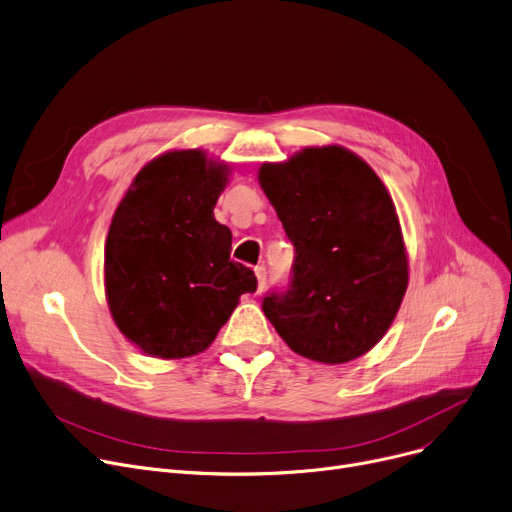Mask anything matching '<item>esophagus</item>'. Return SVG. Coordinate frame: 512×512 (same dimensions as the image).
I'll list each match as a JSON object with an SVG mask.
<instances>
[{"mask_svg": "<svg viewBox=\"0 0 512 512\" xmlns=\"http://www.w3.org/2000/svg\"><path fill=\"white\" fill-rule=\"evenodd\" d=\"M254 275L258 279V293H260L266 287V268L264 266H256L254 268Z\"/></svg>", "mask_w": 512, "mask_h": 512, "instance_id": "34e87169", "label": "esophagus"}]
</instances>
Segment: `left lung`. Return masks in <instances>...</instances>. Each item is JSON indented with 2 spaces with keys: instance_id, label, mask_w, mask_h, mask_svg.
<instances>
[{
  "instance_id": "1",
  "label": "left lung",
  "mask_w": 512,
  "mask_h": 512,
  "mask_svg": "<svg viewBox=\"0 0 512 512\" xmlns=\"http://www.w3.org/2000/svg\"><path fill=\"white\" fill-rule=\"evenodd\" d=\"M258 182L295 248L291 285L264 297L266 318L314 362L347 364L368 353L409 283L397 208L380 177L351 150L328 144L262 163Z\"/></svg>"
}]
</instances>
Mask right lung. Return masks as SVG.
Wrapping results in <instances>:
<instances>
[{"mask_svg":"<svg viewBox=\"0 0 512 512\" xmlns=\"http://www.w3.org/2000/svg\"><path fill=\"white\" fill-rule=\"evenodd\" d=\"M229 165L200 148L148 161L117 204L105 242V293L122 335L150 357L202 353L256 291L215 219Z\"/></svg>","mask_w":512,"mask_h":512,"instance_id":"add662e5","label":"right lung"}]
</instances>
